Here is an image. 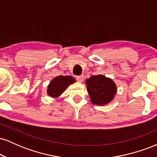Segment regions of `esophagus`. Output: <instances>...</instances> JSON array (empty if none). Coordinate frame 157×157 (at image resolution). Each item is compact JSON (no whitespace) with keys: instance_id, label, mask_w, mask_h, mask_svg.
Returning a JSON list of instances; mask_svg holds the SVG:
<instances>
[{"instance_id":"esophagus-1","label":"esophagus","mask_w":157,"mask_h":157,"mask_svg":"<svg viewBox=\"0 0 157 157\" xmlns=\"http://www.w3.org/2000/svg\"><path fill=\"white\" fill-rule=\"evenodd\" d=\"M76 80L78 81V82H82L84 80V76L83 75H80V76H77Z\"/></svg>"}]
</instances>
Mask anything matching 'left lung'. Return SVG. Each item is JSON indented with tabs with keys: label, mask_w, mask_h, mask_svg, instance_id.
Returning <instances> with one entry per match:
<instances>
[{
	"label": "left lung",
	"mask_w": 157,
	"mask_h": 157,
	"mask_svg": "<svg viewBox=\"0 0 157 157\" xmlns=\"http://www.w3.org/2000/svg\"><path fill=\"white\" fill-rule=\"evenodd\" d=\"M91 101L95 105H105L112 100L117 91L116 85L111 79L101 75L91 77L86 80Z\"/></svg>",
	"instance_id": "8db88e82"
}]
</instances>
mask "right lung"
Returning a JSON list of instances; mask_svg holds the SVG:
<instances>
[{
    "mask_svg": "<svg viewBox=\"0 0 157 157\" xmlns=\"http://www.w3.org/2000/svg\"><path fill=\"white\" fill-rule=\"evenodd\" d=\"M75 82L71 76H58L54 78L48 86V94L52 97H57L66 89L70 84Z\"/></svg>",
    "mask_w": 157,
    "mask_h": 157,
    "instance_id": "obj_1",
    "label": "right lung"
}]
</instances>
